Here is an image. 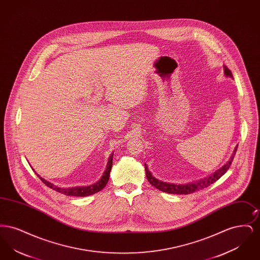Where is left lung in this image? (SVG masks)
<instances>
[{"label":"left lung","instance_id":"8db88e82","mask_svg":"<svg viewBox=\"0 0 260 260\" xmlns=\"http://www.w3.org/2000/svg\"><path fill=\"white\" fill-rule=\"evenodd\" d=\"M224 72L225 75L228 76V77H231L233 78L231 71L225 66L224 67ZM238 146L236 147L235 151H234V154L232 155L231 159L229 160V161L224 165L221 169H219L217 172H215L214 173H212L210 176L204 178V179H201L197 182H192V183H188V184H173V183H166V182H162L161 180L155 178L152 173L149 172L148 168L147 166L145 165V172H146V177L148 179L149 182L151 185L156 187L157 189L161 190L162 192H166V193H170V194H180V195H188V194H192L196 191L199 190H202L204 188H207L208 186L211 185L212 183H214L217 179H219L221 176H222L224 173H226L230 166L232 165V161L234 160V156H235L236 151H237Z\"/></svg>","mask_w":260,"mask_h":260}]
</instances>
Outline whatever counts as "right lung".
Wrapping results in <instances>:
<instances>
[{"mask_svg": "<svg viewBox=\"0 0 260 260\" xmlns=\"http://www.w3.org/2000/svg\"><path fill=\"white\" fill-rule=\"evenodd\" d=\"M112 162H113V154L110 156L109 158V161H108V165H107V169L105 171V173H103L102 177L100 178V180L98 181L96 183L94 184H91L89 186H85V187H73V188H61V187H58V186L53 185L50 183L49 181L45 180L44 178L40 177V175H38L41 180L48 186L51 188L52 190L56 191V192H59L63 195H66V196H75V197H86V196H89V195H92V194H95L99 192L100 190H102L109 180V175H110V172H111L112 169Z\"/></svg>", "mask_w": 260, "mask_h": 260, "instance_id": "right-lung-1", "label": "right lung"}]
</instances>
